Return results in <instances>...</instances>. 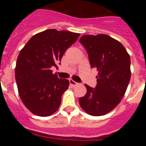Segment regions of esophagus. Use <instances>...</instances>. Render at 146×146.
Instances as JSON below:
<instances>
[{"instance_id": "1", "label": "esophagus", "mask_w": 146, "mask_h": 146, "mask_svg": "<svg viewBox=\"0 0 146 146\" xmlns=\"http://www.w3.org/2000/svg\"><path fill=\"white\" fill-rule=\"evenodd\" d=\"M69 81H70V84L71 86H76V85L78 84L77 82H75L74 80H71V79L70 80H69Z\"/></svg>"}]
</instances>
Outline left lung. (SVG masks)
Instances as JSON below:
<instances>
[{"instance_id":"1","label":"left lung","mask_w":146,"mask_h":146,"mask_svg":"<svg viewBox=\"0 0 146 146\" xmlns=\"http://www.w3.org/2000/svg\"><path fill=\"white\" fill-rule=\"evenodd\" d=\"M80 42L86 49L92 68L98 71L95 89L85 85L87 92L80 105L92 116H102L117 106L129 84L130 57L121 43L104 34L84 35Z\"/></svg>"}]
</instances>
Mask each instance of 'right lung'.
<instances>
[{"mask_svg":"<svg viewBox=\"0 0 146 146\" xmlns=\"http://www.w3.org/2000/svg\"><path fill=\"white\" fill-rule=\"evenodd\" d=\"M80 35L48 29L33 35L20 50L15 68L18 92L25 106L35 115L48 117L59 108L70 82L53 74L51 67H57L64 52Z\"/></svg>","mask_w":146,"mask_h":146,"instance_id":"add662e5","label":"right lung"}]
</instances>
